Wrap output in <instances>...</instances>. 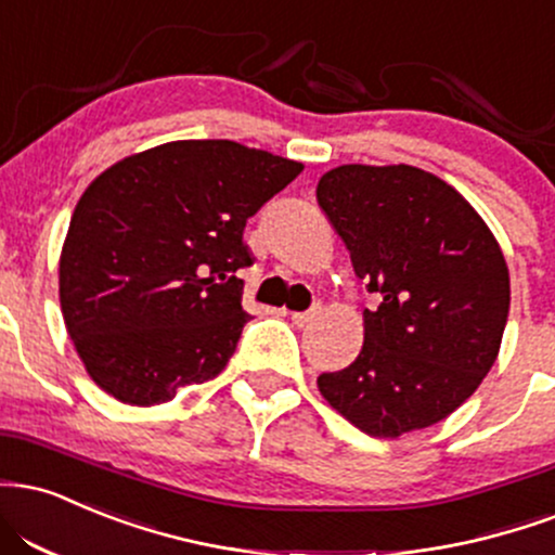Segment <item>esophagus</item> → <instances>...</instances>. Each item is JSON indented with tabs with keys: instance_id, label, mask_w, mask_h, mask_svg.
Returning <instances> with one entry per match:
<instances>
[{
	"instance_id": "esophagus-1",
	"label": "esophagus",
	"mask_w": 555,
	"mask_h": 555,
	"mask_svg": "<svg viewBox=\"0 0 555 555\" xmlns=\"http://www.w3.org/2000/svg\"><path fill=\"white\" fill-rule=\"evenodd\" d=\"M318 315H320V305H312L310 310H305V312H292V323H295L297 328H305V325L312 323Z\"/></svg>"
}]
</instances>
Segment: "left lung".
I'll list each match as a JSON object with an SVG mask.
<instances>
[{
  "label": "left lung",
  "instance_id": "1",
  "mask_svg": "<svg viewBox=\"0 0 555 555\" xmlns=\"http://www.w3.org/2000/svg\"><path fill=\"white\" fill-rule=\"evenodd\" d=\"M315 193L379 297L364 310L359 357L320 375V396L377 439L442 422L502 346L509 269L496 237L450 183L413 165H341Z\"/></svg>",
  "mask_w": 555,
  "mask_h": 555
}]
</instances>
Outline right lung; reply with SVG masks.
Returning <instances> with one entry per match:
<instances>
[{"instance_id": "obj_1", "label": "right lung", "mask_w": 555, "mask_h": 555, "mask_svg": "<svg viewBox=\"0 0 555 555\" xmlns=\"http://www.w3.org/2000/svg\"><path fill=\"white\" fill-rule=\"evenodd\" d=\"M305 165L230 139L118 159L87 185L59 258L66 333L100 390L168 403L217 377L248 323L243 230Z\"/></svg>"}]
</instances>
